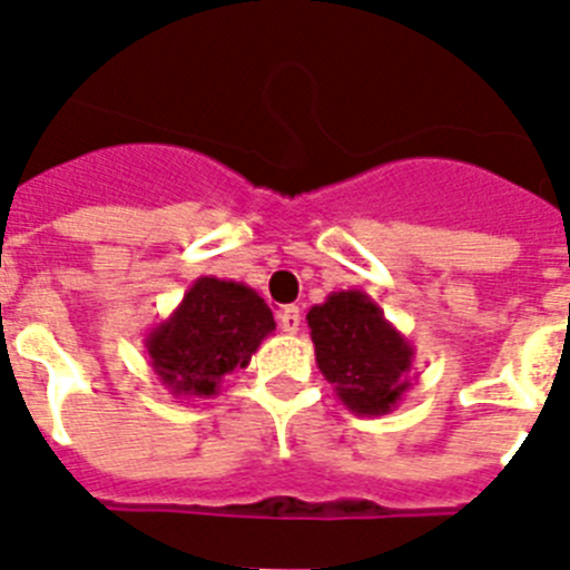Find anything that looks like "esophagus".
I'll list each match as a JSON object with an SVG mask.
<instances>
[{"mask_svg": "<svg viewBox=\"0 0 570 570\" xmlns=\"http://www.w3.org/2000/svg\"><path fill=\"white\" fill-rule=\"evenodd\" d=\"M277 324H281V330H284V333H289V336H293V333H298L301 309L295 307V304H286V307H281L277 309Z\"/></svg>", "mask_w": 570, "mask_h": 570, "instance_id": "obj_1", "label": "esophagus"}]
</instances>
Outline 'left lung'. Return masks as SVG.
<instances>
[{"label":"left lung","instance_id":"left-lung-1","mask_svg":"<svg viewBox=\"0 0 570 570\" xmlns=\"http://www.w3.org/2000/svg\"><path fill=\"white\" fill-rule=\"evenodd\" d=\"M315 362L344 409L380 417L403 403L411 389L414 344L385 318L362 289L330 293L307 313Z\"/></svg>","mask_w":570,"mask_h":570}]
</instances>
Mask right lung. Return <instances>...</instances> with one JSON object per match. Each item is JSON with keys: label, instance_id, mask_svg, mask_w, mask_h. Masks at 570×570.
<instances>
[{"label": "right lung", "instance_id": "add662e5", "mask_svg": "<svg viewBox=\"0 0 570 570\" xmlns=\"http://www.w3.org/2000/svg\"><path fill=\"white\" fill-rule=\"evenodd\" d=\"M272 330V309L252 286L203 275L188 286L179 307L150 327L145 351L153 374L170 394L212 400L228 374L252 362Z\"/></svg>", "mask_w": 570, "mask_h": 570}]
</instances>
